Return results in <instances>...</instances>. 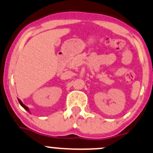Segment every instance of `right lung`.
Returning a JSON list of instances; mask_svg holds the SVG:
<instances>
[{
	"instance_id": "right-lung-1",
	"label": "right lung",
	"mask_w": 153,
	"mask_h": 153,
	"mask_svg": "<svg viewBox=\"0 0 153 153\" xmlns=\"http://www.w3.org/2000/svg\"><path fill=\"white\" fill-rule=\"evenodd\" d=\"M18 102H19V103H20V105H21V106H22V107H23V108H24V109H25V110H26V111H27L28 112H29V113H30V111H29V108H28V107H27V106H26V105H24V104H23V102H21V101H20V100H19V99H18Z\"/></svg>"
}]
</instances>
